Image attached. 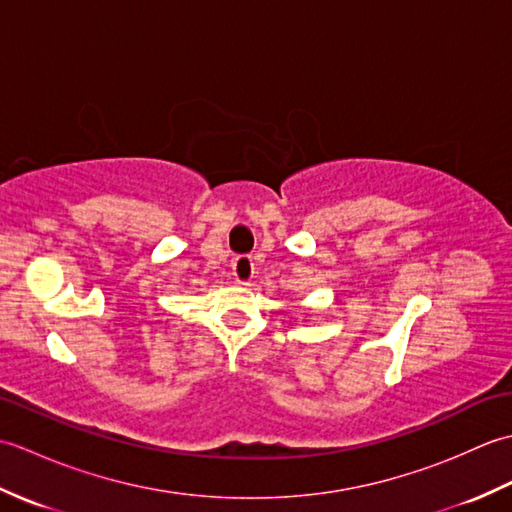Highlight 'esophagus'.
<instances>
[{
	"instance_id": "esophagus-1",
	"label": "esophagus",
	"mask_w": 512,
	"mask_h": 512,
	"mask_svg": "<svg viewBox=\"0 0 512 512\" xmlns=\"http://www.w3.org/2000/svg\"><path fill=\"white\" fill-rule=\"evenodd\" d=\"M233 277H235L237 284L248 286L255 277V262H253V259H250L248 255L237 257L233 262Z\"/></svg>"
}]
</instances>
